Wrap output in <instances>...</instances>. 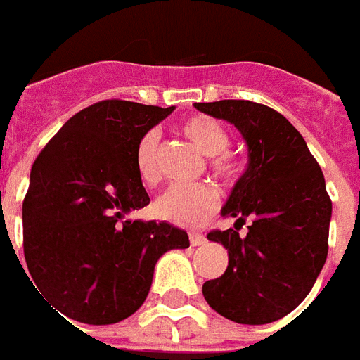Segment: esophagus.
Wrapping results in <instances>:
<instances>
[{
    "instance_id": "34e87169",
    "label": "esophagus",
    "mask_w": 360,
    "mask_h": 360,
    "mask_svg": "<svg viewBox=\"0 0 360 360\" xmlns=\"http://www.w3.org/2000/svg\"><path fill=\"white\" fill-rule=\"evenodd\" d=\"M189 243H191L193 247L204 245V243H206V236L198 234V232H193V234H189Z\"/></svg>"
}]
</instances>
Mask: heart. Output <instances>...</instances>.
<instances>
[{"instance_id": "1", "label": "heart", "mask_w": 360, "mask_h": 360, "mask_svg": "<svg viewBox=\"0 0 360 360\" xmlns=\"http://www.w3.org/2000/svg\"><path fill=\"white\" fill-rule=\"evenodd\" d=\"M180 131L200 154L210 156L212 169L219 176H234L236 160L226 150L230 137L221 122L206 115H193L180 124ZM135 169L146 186H156L160 182L156 131H148L139 141L135 152ZM217 193L210 186H174L154 202V212L167 223L197 229L217 212Z\"/></svg>"}]
</instances>
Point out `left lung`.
Wrapping results in <instances>:
<instances>
[{"instance_id": "obj_1", "label": "left lung", "mask_w": 360, "mask_h": 360, "mask_svg": "<svg viewBox=\"0 0 360 360\" xmlns=\"http://www.w3.org/2000/svg\"><path fill=\"white\" fill-rule=\"evenodd\" d=\"M195 108L234 124L247 145V169L221 210L234 229L208 234L229 251V266L202 284V295L226 320L271 323L309 295L326 264L333 214L326 178L303 135L275 109L249 100ZM245 220L252 225L240 236Z\"/></svg>"}]
</instances>
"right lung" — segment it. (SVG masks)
Instances as JSON below:
<instances>
[{
    "label": "right lung",
    "instance_id": "right-lung-1",
    "mask_svg": "<svg viewBox=\"0 0 360 360\" xmlns=\"http://www.w3.org/2000/svg\"><path fill=\"white\" fill-rule=\"evenodd\" d=\"M172 111L94 103L66 120L31 167L25 262L37 288L72 320H126L145 303L160 257L189 247L186 230L128 217L150 202L135 169L137 145Z\"/></svg>",
    "mask_w": 360,
    "mask_h": 360
}]
</instances>
